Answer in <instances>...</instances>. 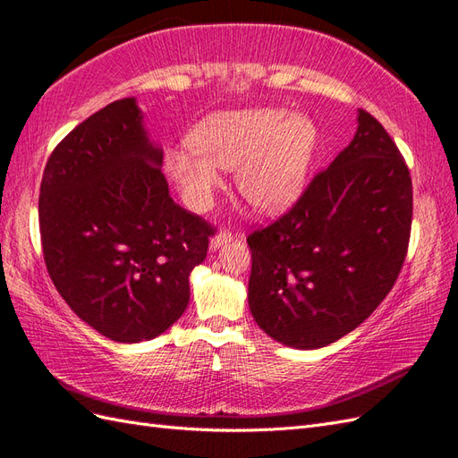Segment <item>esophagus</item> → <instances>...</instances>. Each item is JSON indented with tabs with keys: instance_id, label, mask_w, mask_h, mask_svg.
Listing matches in <instances>:
<instances>
[{
	"instance_id": "obj_1",
	"label": "esophagus",
	"mask_w": 458,
	"mask_h": 458,
	"mask_svg": "<svg viewBox=\"0 0 458 458\" xmlns=\"http://www.w3.org/2000/svg\"><path fill=\"white\" fill-rule=\"evenodd\" d=\"M231 239H233V233H231L229 229H223V231H219V233H217V235L211 237V241H209V247L216 250V249H219V247H221L223 242H227V241H231Z\"/></svg>"
}]
</instances>
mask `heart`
Wrapping results in <instances>:
<instances>
[{
	"instance_id": "1",
	"label": "heart",
	"mask_w": 458,
	"mask_h": 458,
	"mask_svg": "<svg viewBox=\"0 0 458 458\" xmlns=\"http://www.w3.org/2000/svg\"><path fill=\"white\" fill-rule=\"evenodd\" d=\"M317 131L301 114L282 108L219 113L192 131V148L166 151V171L194 209H206L221 184V169H234L239 192L256 208L274 211L297 196L313 157Z\"/></svg>"
}]
</instances>
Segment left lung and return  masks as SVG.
Wrapping results in <instances>:
<instances>
[{
    "mask_svg": "<svg viewBox=\"0 0 458 458\" xmlns=\"http://www.w3.org/2000/svg\"><path fill=\"white\" fill-rule=\"evenodd\" d=\"M355 138L284 216L252 231L249 305L274 340L315 350L358 328L406 260L408 165L381 122L360 110Z\"/></svg>",
    "mask_w": 458,
    "mask_h": 458,
    "instance_id": "left-lung-1",
    "label": "left lung"
}]
</instances>
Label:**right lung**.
I'll return each instance as SVG.
<instances>
[{"mask_svg": "<svg viewBox=\"0 0 458 458\" xmlns=\"http://www.w3.org/2000/svg\"><path fill=\"white\" fill-rule=\"evenodd\" d=\"M133 98L83 120L44 166V262L73 313L114 342L159 336L191 301L216 227L173 202Z\"/></svg>", "mask_w": 458, "mask_h": 458, "instance_id": "1", "label": "right lung"}]
</instances>
